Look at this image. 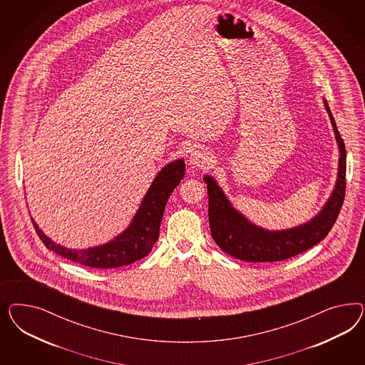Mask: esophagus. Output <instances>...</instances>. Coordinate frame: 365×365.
Segmentation results:
<instances>
[{"label":"esophagus","instance_id":"34e87169","mask_svg":"<svg viewBox=\"0 0 365 365\" xmlns=\"http://www.w3.org/2000/svg\"><path fill=\"white\" fill-rule=\"evenodd\" d=\"M188 162L194 167H200V168H209L212 165L214 159H212V155L205 150H194L190 158H188Z\"/></svg>","mask_w":365,"mask_h":365}]
</instances>
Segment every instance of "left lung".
I'll use <instances>...</instances> for the list:
<instances>
[{
  "instance_id": "left-lung-1",
  "label": "left lung",
  "mask_w": 365,
  "mask_h": 365,
  "mask_svg": "<svg viewBox=\"0 0 365 365\" xmlns=\"http://www.w3.org/2000/svg\"><path fill=\"white\" fill-rule=\"evenodd\" d=\"M324 103L329 113L333 131L336 133V140L340 148L339 175L331 198L328 199L322 210L308 223L281 232H269L258 227L232 207L221 187L210 175L203 178L205 183H207L211 235L225 253L247 262L284 261L307 252L322 241L331 232L345 198L346 151L331 108L327 101Z\"/></svg>"
}]
</instances>
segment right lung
Segmentation results:
<instances>
[{
    "label": "right lung",
    "mask_w": 365,
    "mask_h": 365,
    "mask_svg": "<svg viewBox=\"0 0 365 365\" xmlns=\"http://www.w3.org/2000/svg\"><path fill=\"white\" fill-rule=\"evenodd\" d=\"M183 177V159H178L163 167L148 188L131 225L110 242L86 250H73L51 241L32 220L34 230L49 250L80 265L95 269H115L130 265L153 250L154 243L159 238V227L168 197Z\"/></svg>",
    "instance_id": "add662e5"
}]
</instances>
